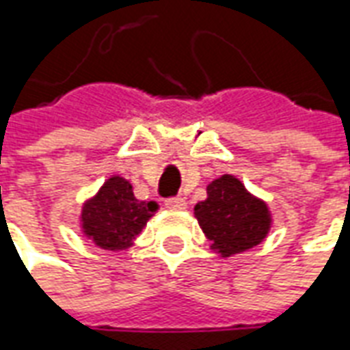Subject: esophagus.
I'll list each match as a JSON object with an SVG mask.
<instances>
[{"label": "esophagus", "instance_id": "1", "mask_svg": "<svg viewBox=\"0 0 350 350\" xmlns=\"http://www.w3.org/2000/svg\"><path fill=\"white\" fill-rule=\"evenodd\" d=\"M165 206L172 211H182V209L187 208V202L182 196H172V198H167L165 200Z\"/></svg>", "mask_w": 350, "mask_h": 350}]
</instances>
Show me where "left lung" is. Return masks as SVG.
<instances>
[{"mask_svg":"<svg viewBox=\"0 0 350 350\" xmlns=\"http://www.w3.org/2000/svg\"><path fill=\"white\" fill-rule=\"evenodd\" d=\"M202 232L222 258L260 245L271 228L267 204L248 193L245 185L224 174L208 185V198L195 206Z\"/></svg>","mask_w":350,"mask_h":350,"instance_id":"obj_1","label":"left lung"}]
</instances>
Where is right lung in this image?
I'll list each match as a JSON object with an SVG mask.
<instances>
[{
  "instance_id": "add662e5",
  "label": "right lung",
  "mask_w": 350,
  "mask_h": 350,
  "mask_svg": "<svg viewBox=\"0 0 350 350\" xmlns=\"http://www.w3.org/2000/svg\"><path fill=\"white\" fill-rule=\"evenodd\" d=\"M157 209V202L137 200L131 183L120 176H113L103 183L98 195L85 202L83 234L100 248L124 250L131 247Z\"/></svg>"
}]
</instances>
